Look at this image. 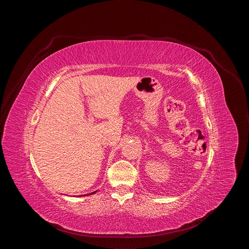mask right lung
<instances>
[{"label": "right lung", "instance_id": "add662e5", "mask_svg": "<svg viewBox=\"0 0 249 249\" xmlns=\"http://www.w3.org/2000/svg\"><path fill=\"white\" fill-rule=\"evenodd\" d=\"M95 192H96V191H94V192H92V193H90V194H86V195H87V196H89V195H91V194H94V193H95ZM86 195H85V196H86Z\"/></svg>", "mask_w": 249, "mask_h": 249}]
</instances>
